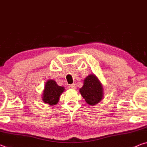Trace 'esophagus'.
<instances>
[{"label": "esophagus", "instance_id": "34e87169", "mask_svg": "<svg viewBox=\"0 0 147 147\" xmlns=\"http://www.w3.org/2000/svg\"><path fill=\"white\" fill-rule=\"evenodd\" d=\"M70 88L71 89H75L76 88V86L74 84H71L70 85Z\"/></svg>", "mask_w": 147, "mask_h": 147}]
</instances>
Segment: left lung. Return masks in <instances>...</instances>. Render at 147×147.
I'll use <instances>...</instances> for the list:
<instances>
[{
	"instance_id": "8db88e82",
	"label": "left lung",
	"mask_w": 147,
	"mask_h": 147,
	"mask_svg": "<svg viewBox=\"0 0 147 147\" xmlns=\"http://www.w3.org/2000/svg\"><path fill=\"white\" fill-rule=\"evenodd\" d=\"M80 92L86 102L91 106L96 105L103 97L102 86L94 74L86 77Z\"/></svg>"
}]
</instances>
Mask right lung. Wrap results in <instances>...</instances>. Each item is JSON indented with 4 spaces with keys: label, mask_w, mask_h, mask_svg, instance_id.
Segmentation results:
<instances>
[{
    "label": "right lung",
    "mask_w": 147,
    "mask_h": 147,
    "mask_svg": "<svg viewBox=\"0 0 147 147\" xmlns=\"http://www.w3.org/2000/svg\"><path fill=\"white\" fill-rule=\"evenodd\" d=\"M64 89L63 87L59 86L54 80H48L45 84L43 91V102L52 106L56 105Z\"/></svg>",
    "instance_id": "add662e5"
}]
</instances>
